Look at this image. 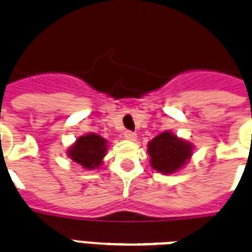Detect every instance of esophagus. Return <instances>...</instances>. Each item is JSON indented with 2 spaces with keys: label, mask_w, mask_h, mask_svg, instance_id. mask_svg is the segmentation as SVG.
I'll use <instances>...</instances> for the list:
<instances>
[{
  "label": "esophagus",
  "mask_w": 252,
  "mask_h": 252,
  "mask_svg": "<svg viewBox=\"0 0 252 252\" xmlns=\"http://www.w3.org/2000/svg\"><path fill=\"white\" fill-rule=\"evenodd\" d=\"M124 137H126V139H129V141H135L137 134H135L134 132H132V130H126V132H124Z\"/></svg>",
  "instance_id": "esophagus-1"
}]
</instances>
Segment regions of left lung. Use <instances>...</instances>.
<instances>
[{
	"label": "left lung",
	"mask_w": 252,
	"mask_h": 252,
	"mask_svg": "<svg viewBox=\"0 0 252 252\" xmlns=\"http://www.w3.org/2000/svg\"><path fill=\"white\" fill-rule=\"evenodd\" d=\"M192 146L170 132H163L148 143L151 165L162 174H174L191 156Z\"/></svg>",
	"instance_id": "left-lung-1"
}]
</instances>
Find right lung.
Here are the masks:
<instances>
[{
	"instance_id": "obj_1",
	"label": "right lung",
	"mask_w": 252,
	"mask_h": 252,
	"mask_svg": "<svg viewBox=\"0 0 252 252\" xmlns=\"http://www.w3.org/2000/svg\"><path fill=\"white\" fill-rule=\"evenodd\" d=\"M106 147V141L102 137L90 133L77 138L76 143L68 150V156L85 168L93 170L101 165Z\"/></svg>"
}]
</instances>
